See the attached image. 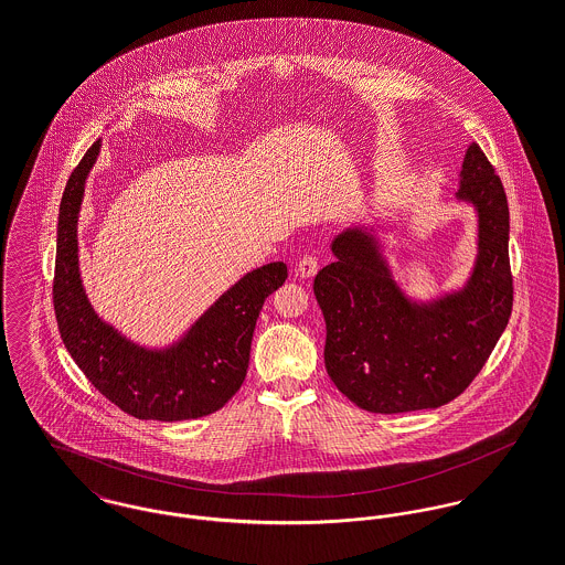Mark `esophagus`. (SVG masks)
I'll use <instances>...</instances> for the list:
<instances>
[{
	"instance_id": "obj_1",
	"label": "esophagus",
	"mask_w": 565,
	"mask_h": 565,
	"mask_svg": "<svg viewBox=\"0 0 565 565\" xmlns=\"http://www.w3.org/2000/svg\"><path fill=\"white\" fill-rule=\"evenodd\" d=\"M318 269H320V260H318L316 254L302 256L300 263H298V267H296V271H298L300 278H311V276L318 274Z\"/></svg>"
}]
</instances>
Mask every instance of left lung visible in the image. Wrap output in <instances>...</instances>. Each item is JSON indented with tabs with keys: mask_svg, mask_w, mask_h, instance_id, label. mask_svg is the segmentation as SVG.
<instances>
[{
	"mask_svg": "<svg viewBox=\"0 0 565 565\" xmlns=\"http://www.w3.org/2000/svg\"><path fill=\"white\" fill-rule=\"evenodd\" d=\"M457 200L470 202L479 215V254L463 289L411 302L367 228L337 235L330 245L334 263L316 276L326 372L345 398L370 413L455 401L507 328L513 307L509 206L479 143L466 152Z\"/></svg>",
	"mask_w": 565,
	"mask_h": 565,
	"instance_id": "8db88e82",
	"label": "left lung"
}]
</instances>
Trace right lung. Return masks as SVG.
Listing matches in <instances>:
<instances>
[{"label": "right lung", "mask_w": 565, "mask_h": 565, "mask_svg": "<svg viewBox=\"0 0 565 565\" xmlns=\"http://www.w3.org/2000/svg\"><path fill=\"white\" fill-rule=\"evenodd\" d=\"M95 141L72 171L58 213L54 311L65 348L90 385L139 419L180 422L215 413L243 385L263 302L287 280L276 260L245 274L175 343L152 350L126 339L90 307L78 263L84 184L99 157Z\"/></svg>", "instance_id": "right-lung-1"}]
</instances>
